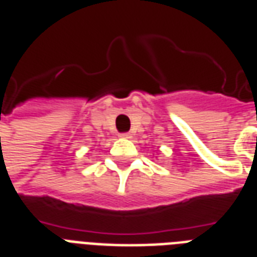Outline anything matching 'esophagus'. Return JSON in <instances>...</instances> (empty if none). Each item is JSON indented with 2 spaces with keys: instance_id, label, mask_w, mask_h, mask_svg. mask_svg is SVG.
Returning a JSON list of instances; mask_svg holds the SVG:
<instances>
[{
  "instance_id": "1",
  "label": "esophagus",
  "mask_w": 257,
  "mask_h": 257,
  "mask_svg": "<svg viewBox=\"0 0 257 257\" xmlns=\"http://www.w3.org/2000/svg\"><path fill=\"white\" fill-rule=\"evenodd\" d=\"M118 136H120L121 139H131V136H132V135H131V133H128V132H125V133H120Z\"/></svg>"
}]
</instances>
